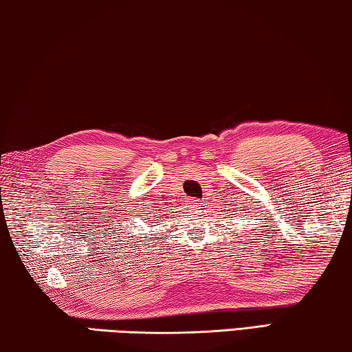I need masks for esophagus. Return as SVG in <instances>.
Wrapping results in <instances>:
<instances>
[{"label":"esophagus","instance_id":"obj_1","mask_svg":"<svg viewBox=\"0 0 352 352\" xmlns=\"http://www.w3.org/2000/svg\"><path fill=\"white\" fill-rule=\"evenodd\" d=\"M189 205H191V206H199V200L191 199V200H189Z\"/></svg>","mask_w":352,"mask_h":352}]
</instances>
